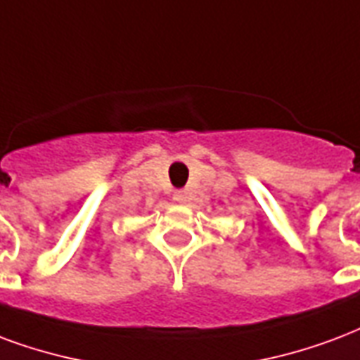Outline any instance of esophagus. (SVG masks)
Returning a JSON list of instances; mask_svg holds the SVG:
<instances>
[{"label": "esophagus", "mask_w": 360, "mask_h": 360, "mask_svg": "<svg viewBox=\"0 0 360 360\" xmlns=\"http://www.w3.org/2000/svg\"><path fill=\"white\" fill-rule=\"evenodd\" d=\"M175 200L181 202V204L187 202V193H185V191H177V193H175Z\"/></svg>", "instance_id": "esophagus-1"}]
</instances>
